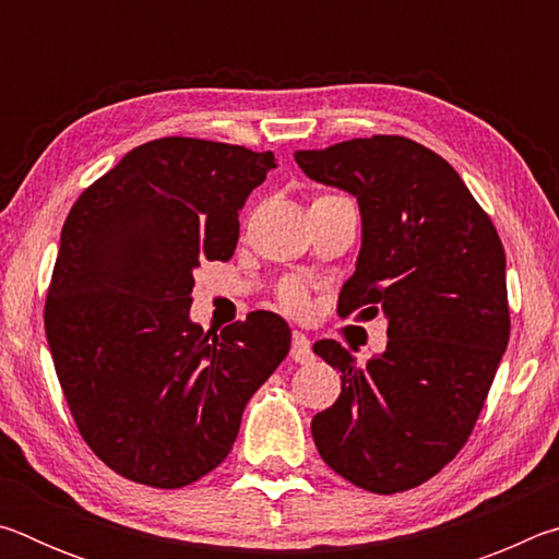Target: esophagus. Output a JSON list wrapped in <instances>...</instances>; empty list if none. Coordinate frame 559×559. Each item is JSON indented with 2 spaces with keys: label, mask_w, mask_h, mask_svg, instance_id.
<instances>
[{
  "label": "esophagus",
  "mask_w": 559,
  "mask_h": 559,
  "mask_svg": "<svg viewBox=\"0 0 559 559\" xmlns=\"http://www.w3.org/2000/svg\"><path fill=\"white\" fill-rule=\"evenodd\" d=\"M290 357L296 359V362H300V365H306V362H310V359H313V347H310V340L302 335V333H293V345H290Z\"/></svg>",
  "instance_id": "34e87169"
}]
</instances>
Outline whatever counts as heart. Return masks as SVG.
<instances>
[{"label":"heart","mask_w":559,"mask_h":559,"mask_svg":"<svg viewBox=\"0 0 559 559\" xmlns=\"http://www.w3.org/2000/svg\"><path fill=\"white\" fill-rule=\"evenodd\" d=\"M335 197L337 194H323V197H318V200H335ZM278 302L283 306V310H288V313H293V316H306L310 308L308 288L302 286L300 281H286L278 288Z\"/></svg>","instance_id":"obj_1"}]
</instances>
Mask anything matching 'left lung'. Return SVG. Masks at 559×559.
Returning a JSON list of instances; mask_svg holds the SVG:
<instances>
[{
	"mask_svg": "<svg viewBox=\"0 0 559 559\" xmlns=\"http://www.w3.org/2000/svg\"><path fill=\"white\" fill-rule=\"evenodd\" d=\"M310 179L357 197L362 249L337 313L386 316V349L357 365L318 340L343 392L313 416L318 453L349 484L421 486L468 441L510 337L506 251L456 169L402 135L298 150Z\"/></svg>",
	"mask_w": 559,
	"mask_h": 559,
	"instance_id": "left-lung-1",
	"label": "left lung"
}]
</instances>
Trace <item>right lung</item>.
Here are the masks:
<instances>
[{"label": "right lung", "instance_id": "add662e5", "mask_svg": "<svg viewBox=\"0 0 559 559\" xmlns=\"http://www.w3.org/2000/svg\"><path fill=\"white\" fill-rule=\"evenodd\" d=\"M273 153L159 138L71 206L44 325L71 416L122 478L182 488L229 456L241 414L290 349L269 310L219 335L189 320L200 261H229Z\"/></svg>", "mask_w": 559, "mask_h": 559}]
</instances>
